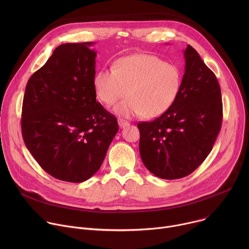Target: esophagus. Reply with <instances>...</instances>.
<instances>
[{"mask_svg": "<svg viewBox=\"0 0 249 249\" xmlns=\"http://www.w3.org/2000/svg\"><path fill=\"white\" fill-rule=\"evenodd\" d=\"M118 125H119L121 128H123V127L129 125V122H127V121L123 120V119H118Z\"/></svg>", "mask_w": 249, "mask_h": 249, "instance_id": "obj_1", "label": "esophagus"}]
</instances>
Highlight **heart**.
Here are the masks:
<instances>
[{
  "instance_id": "1",
  "label": "heart",
  "mask_w": 249,
  "mask_h": 249,
  "mask_svg": "<svg viewBox=\"0 0 249 249\" xmlns=\"http://www.w3.org/2000/svg\"><path fill=\"white\" fill-rule=\"evenodd\" d=\"M182 73L176 64L138 54L119 59L114 69L103 68L93 79L97 97L107 106L118 103L114 112L124 118L143 115L156 118L167 111L179 93Z\"/></svg>"
}]
</instances>
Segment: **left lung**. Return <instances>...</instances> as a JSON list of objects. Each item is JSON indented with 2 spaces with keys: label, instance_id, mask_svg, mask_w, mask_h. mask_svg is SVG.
<instances>
[{
  "label": "left lung",
  "instance_id": "1",
  "mask_svg": "<svg viewBox=\"0 0 249 249\" xmlns=\"http://www.w3.org/2000/svg\"><path fill=\"white\" fill-rule=\"evenodd\" d=\"M185 73L170 108L154 121L140 122V155L162 179L192 173L211 153L223 121L221 88L215 74L189 44Z\"/></svg>",
  "mask_w": 249,
  "mask_h": 249
}]
</instances>
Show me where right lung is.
<instances>
[{
	"label": "right lung",
	"instance_id": "add662e5",
	"mask_svg": "<svg viewBox=\"0 0 249 249\" xmlns=\"http://www.w3.org/2000/svg\"><path fill=\"white\" fill-rule=\"evenodd\" d=\"M92 44L58 46L29 78L23 96L26 148L42 169L67 182L90 178L119 129L116 117L96 101Z\"/></svg>",
	"mask_w": 249,
	"mask_h": 249
}]
</instances>
